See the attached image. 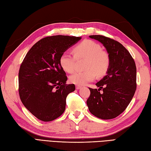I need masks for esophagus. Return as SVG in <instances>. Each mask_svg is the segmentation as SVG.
Returning <instances> with one entry per match:
<instances>
[{
    "mask_svg": "<svg viewBox=\"0 0 151 151\" xmlns=\"http://www.w3.org/2000/svg\"><path fill=\"white\" fill-rule=\"evenodd\" d=\"M81 88H82V86H78V85H76V89H80Z\"/></svg>",
    "mask_w": 151,
    "mask_h": 151,
    "instance_id": "1",
    "label": "esophagus"
}]
</instances>
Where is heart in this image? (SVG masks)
<instances>
[{
  "label": "heart",
  "mask_w": 151,
  "mask_h": 151,
  "mask_svg": "<svg viewBox=\"0 0 151 151\" xmlns=\"http://www.w3.org/2000/svg\"><path fill=\"white\" fill-rule=\"evenodd\" d=\"M74 54L64 52L60 57L61 67L65 72L72 73L75 69L76 59L87 58L82 72L70 75L69 81L76 85H84L91 82L96 76H102L107 73L110 65V58L106 51L102 50L99 43L90 40H85L73 48Z\"/></svg>",
  "instance_id": "obj_1"
}]
</instances>
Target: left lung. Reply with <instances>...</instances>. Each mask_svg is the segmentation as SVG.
Returning <instances> with one entry per match:
<instances>
[{"instance_id":"left-lung-1","label":"left lung","mask_w":151,"mask_h":151,"mask_svg":"<svg viewBox=\"0 0 151 151\" xmlns=\"http://www.w3.org/2000/svg\"><path fill=\"white\" fill-rule=\"evenodd\" d=\"M89 37L103 44L110 58L107 75L92 89L87 100L89 111L102 119H111L126 110L136 89V67L133 58L119 42L101 35ZM100 90H102V93Z\"/></svg>"}]
</instances>
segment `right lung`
Here are the masks:
<instances>
[{"mask_svg":"<svg viewBox=\"0 0 151 151\" xmlns=\"http://www.w3.org/2000/svg\"><path fill=\"white\" fill-rule=\"evenodd\" d=\"M81 38L62 35L44 37L34 45L21 63L19 97L38 119L53 121L65 111L67 96L75 86L66 84L67 77L60 65V57Z\"/></svg>","mask_w":151,"mask_h":151,"instance_id":"1","label":"right lung"}]
</instances>
